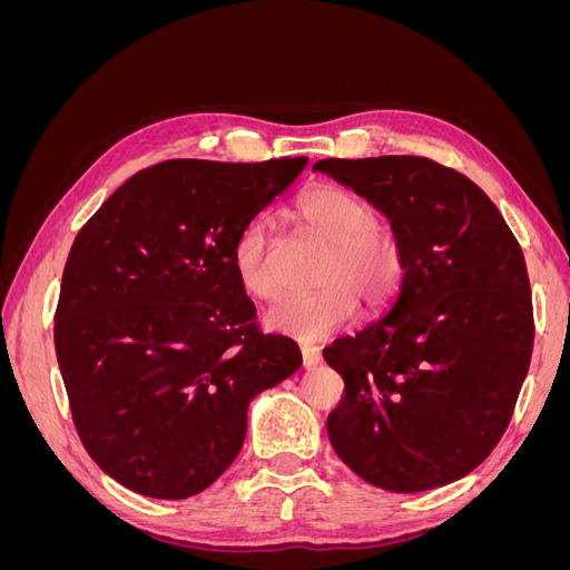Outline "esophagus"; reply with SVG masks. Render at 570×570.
Instances as JSON below:
<instances>
[{
    "mask_svg": "<svg viewBox=\"0 0 570 570\" xmlns=\"http://www.w3.org/2000/svg\"><path fill=\"white\" fill-rule=\"evenodd\" d=\"M299 350H302V364H304V368H314V366L321 364V347H316V344L302 342Z\"/></svg>",
    "mask_w": 570,
    "mask_h": 570,
    "instance_id": "1",
    "label": "esophagus"
}]
</instances>
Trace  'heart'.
<instances>
[{
    "label": "heart",
    "instance_id": "1",
    "mask_svg": "<svg viewBox=\"0 0 570 570\" xmlns=\"http://www.w3.org/2000/svg\"><path fill=\"white\" fill-rule=\"evenodd\" d=\"M297 216L331 245L321 271L323 287L289 295L271 306L268 327L302 340H318L347 325L358 314V299L377 312L400 295L406 273L402 245L390 230L375 226L377 214L364 197L337 185H323L302 197ZM233 266L247 295L256 299L278 295L268 218L256 216L239 230Z\"/></svg>",
    "mask_w": 570,
    "mask_h": 570
}]
</instances>
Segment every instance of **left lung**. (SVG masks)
Segmentation results:
<instances>
[{"instance_id": "obj_1", "label": "left lung", "mask_w": 570, "mask_h": 570, "mask_svg": "<svg viewBox=\"0 0 570 570\" xmlns=\"http://www.w3.org/2000/svg\"><path fill=\"white\" fill-rule=\"evenodd\" d=\"M314 170L385 214L406 262L390 312L323 350L344 381L327 438L375 488H442L488 459L525 381L534 327L521 245L473 180L425 157Z\"/></svg>"}]
</instances>
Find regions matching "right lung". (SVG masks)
<instances>
[{
  "instance_id": "obj_1",
  "label": "right lung",
  "mask_w": 570,
  "mask_h": 570,
  "mask_svg": "<svg viewBox=\"0 0 570 570\" xmlns=\"http://www.w3.org/2000/svg\"><path fill=\"white\" fill-rule=\"evenodd\" d=\"M306 161L154 164L80 228L57 358L85 450L128 490L209 488L243 450L249 402L302 366L295 340L258 331L233 247Z\"/></svg>"
}]
</instances>
